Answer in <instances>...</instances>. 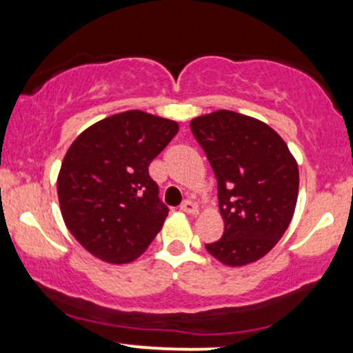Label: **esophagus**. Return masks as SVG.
Listing matches in <instances>:
<instances>
[{"mask_svg": "<svg viewBox=\"0 0 353 353\" xmlns=\"http://www.w3.org/2000/svg\"><path fill=\"white\" fill-rule=\"evenodd\" d=\"M181 210H182V212H185V214H197V212H199V210H197V205L194 204V202L190 199H185L184 202H182Z\"/></svg>", "mask_w": 353, "mask_h": 353, "instance_id": "esophagus-1", "label": "esophagus"}]
</instances>
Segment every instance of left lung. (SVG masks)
<instances>
[{"label":"left lung","mask_w":353,"mask_h":353,"mask_svg":"<svg viewBox=\"0 0 353 353\" xmlns=\"http://www.w3.org/2000/svg\"><path fill=\"white\" fill-rule=\"evenodd\" d=\"M190 131L217 179L224 234L205 244L222 264L259 261L283 236L299 194V168L272 128L234 111L210 112L190 121Z\"/></svg>","instance_id":"left-lung-1"}]
</instances>
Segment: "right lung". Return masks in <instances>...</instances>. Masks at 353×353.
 Listing matches in <instances>:
<instances>
[{
    "instance_id": "1",
    "label": "right lung",
    "mask_w": 353,
    "mask_h": 353,
    "mask_svg": "<svg viewBox=\"0 0 353 353\" xmlns=\"http://www.w3.org/2000/svg\"><path fill=\"white\" fill-rule=\"evenodd\" d=\"M179 125L143 111H125L76 137L58 176L64 222L88 252L112 264L134 261L168 217L149 164Z\"/></svg>"
}]
</instances>
